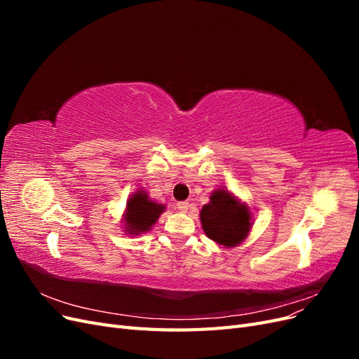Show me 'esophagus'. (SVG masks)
I'll list each match as a JSON object with an SVG mask.
<instances>
[{
  "label": "esophagus",
  "instance_id": "esophagus-1",
  "mask_svg": "<svg viewBox=\"0 0 359 359\" xmlns=\"http://www.w3.org/2000/svg\"><path fill=\"white\" fill-rule=\"evenodd\" d=\"M177 208H178L181 212H186V211L189 210V202H186V201L178 202V203H177Z\"/></svg>",
  "mask_w": 359,
  "mask_h": 359
}]
</instances>
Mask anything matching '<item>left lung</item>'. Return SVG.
<instances>
[{
  "label": "left lung",
  "mask_w": 359,
  "mask_h": 359,
  "mask_svg": "<svg viewBox=\"0 0 359 359\" xmlns=\"http://www.w3.org/2000/svg\"><path fill=\"white\" fill-rule=\"evenodd\" d=\"M252 222L247 203L240 202L224 189L214 190L210 203L201 210V223L206 236L227 248L245 240L252 229Z\"/></svg>",
  "instance_id": "1"
}]
</instances>
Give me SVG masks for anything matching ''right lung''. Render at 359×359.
Instances as JSON below:
<instances>
[{
	"label": "right lung",
	"mask_w": 359,
	"mask_h": 359,
	"mask_svg": "<svg viewBox=\"0 0 359 359\" xmlns=\"http://www.w3.org/2000/svg\"><path fill=\"white\" fill-rule=\"evenodd\" d=\"M165 205L157 203L148 198L147 191L137 190L127 201L124 214V227L128 235H140L148 232L158 220L161 212H165Z\"/></svg>",
	"instance_id": "add662e5"
}]
</instances>
